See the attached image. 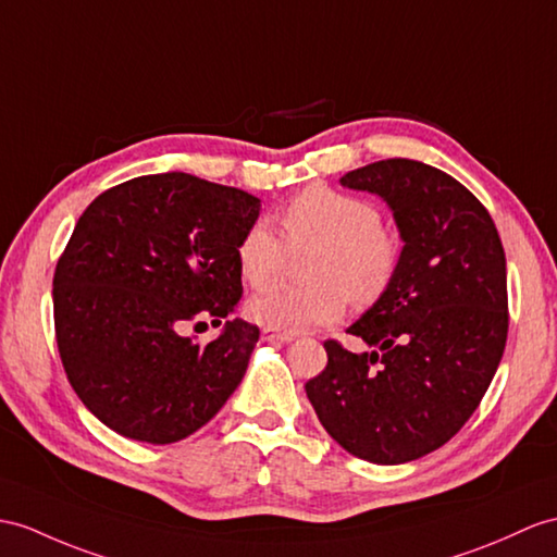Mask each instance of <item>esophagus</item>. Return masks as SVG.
<instances>
[{
    "instance_id": "obj_1",
    "label": "esophagus",
    "mask_w": 557,
    "mask_h": 557,
    "mask_svg": "<svg viewBox=\"0 0 557 557\" xmlns=\"http://www.w3.org/2000/svg\"><path fill=\"white\" fill-rule=\"evenodd\" d=\"M262 341H264V343L288 345V343L295 341V335H290V333H276V331H271V329H264V331H262Z\"/></svg>"
}]
</instances>
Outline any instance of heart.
I'll use <instances>...</instances> for the list:
<instances>
[{"mask_svg": "<svg viewBox=\"0 0 557 557\" xmlns=\"http://www.w3.org/2000/svg\"><path fill=\"white\" fill-rule=\"evenodd\" d=\"M283 226L293 248L321 246L311 278L314 286H274L288 260V248L267 220L252 222L243 232L236 262L250 288H267L255 295L248 311L264 329L302 333L345 317L349 295L357 302H371L381 295L397 264V243L383 228L373 202L311 186L283 210Z\"/></svg>", "mask_w": 557, "mask_h": 557, "instance_id": "obj_1", "label": "heart"}]
</instances>
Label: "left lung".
<instances>
[{"label": "left lung", "instance_id": "8db88e82", "mask_svg": "<svg viewBox=\"0 0 557 557\" xmlns=\"http://www.w3.org/2000/svg\"><path fill=\"white\" fill-rule=\"evenodd\" d=\"M341 184L387 202L404 248L347 329L371 351L323 343L329 363L305 389L345 451L409 463L449 442L492 383L508 337L506 255L482 202L425 162H371Z\"/></svg>", "mask_w": 557, "mask_h": 557}]
</instances>
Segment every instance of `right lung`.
Returning <instances> with one entry per match:
<instances>
[{"mask_svg": "<svg viewBox=\"0 0 557 557\" xmlns=\"http://www.w3.org/2000/svg\"><path fill=\"white\" fill-rule=\"evenodd\" d=\"M262 200L186 172L108 188L83 212L53 274L67 381L117 435L172 444L222 409L246 375L257 325L234 319L208 345L184 323L234 314L238 240Z\"/></svg>", "mask_w": 557, "mask_h": 557, "instance_id": "1", "label": "right lung"}]
</instances>
